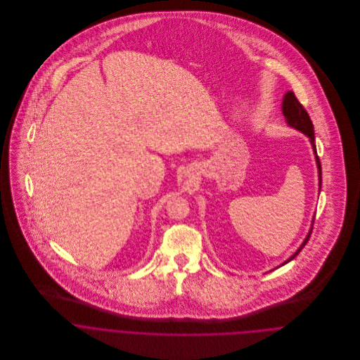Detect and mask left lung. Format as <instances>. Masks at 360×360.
Segmentation results:
<instances>
[{"instance_id": "1", "label": "left lung", "mask_w": 360, "mask_h": 360, "mask_svg": "<svg viewBox=\"0 0 360 360\" xmlns=\"http://www.w3.org/2000/svg\"><path fill=\"white\" fill-rule=\"evenodd\" d=\"M283 115L285 116V120H287V123H288L290 126H292V127L301 130L302 133H305L309 139H310L313 151H314V155H316V162H317V169H319V177H320L319 180H320V186H321V165H320V159H319L317 153H316L313 123H311V120H310V117H309L307 109L302 106V103L298 101V98L295 97V94H294L292 91H288V93L285 94V97H284V101H283ZM310 234H311V229H310L308 237L305 238L304 244L298 248V251H297L292 257H290L287 262H284L283 264H285V263H288L290 260H292L294 257H297V255L302 251V248L307 245V243H308L309 238H310Z\"/></svg>"}]
</instances>
